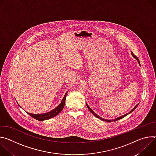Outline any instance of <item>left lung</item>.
Here are the masks:
<instances>
[{"label": "left lung", "mask_w": 156, "mask_h": 156, "mask_svg": "<svg viewBox=\"0 0 156 156\" xmlns=\"http://www.w3.org/2000/svg\"><path fill=\"white\" fill-rule=\"evenodd\" d=\"M131 55H132V56L134 57L138 62V63H139V64L140 65V60H139V59H138V58L135 55H134V54H133L132 52H131ZM86 106H87V108L90 110V112L95 116V117H98V119H101V120H103V121H105V122H115V121H117V120H120L121 119H123V117H126L127 115H128L129 114H130V113H131L133 110H134L137 107H138V104H139V103L138 104H136V105H135V107L133 108L131 110H130L129 112H128L127 114H125V115H122V116H120V117H117V118H116V119H110V120H107V119H103V118H102V117H99L98 114H96L95 112H94V111L90 107V106H89L88 105H87V103H86Z\"/></svg>", "instance_id": "1"}]
</instances>
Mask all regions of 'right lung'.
Wrapping results in <instances>:
<instances>
[{
    "instance_id": "add662e5",
    "label": "right lung",
    "mask_w": 156,
    "mask_h": 156,
    "mask_svg": "<svg viewBox=\"0 0 156 156\" xmlns=\"http://www.w3.org/2000/svg\"><path fill=\"white\" fill-rule=\"evenodd\" d=\"M67 93H68V91H66V93L65 94V95H64L61 102L60 103V104L57 107L54 108L53 110L49 111V112H46V113H44V114H31V113H29V112H27V114H29L32 117H33L34 119H36L37 120H39V121L46 120L50 119L52 117H54L55 116L57 115L62 110V109L63 108L64 105H65V99H66V94H67ZM18 105H19V104H18Z\"/></svg>"
}]
</instances>
